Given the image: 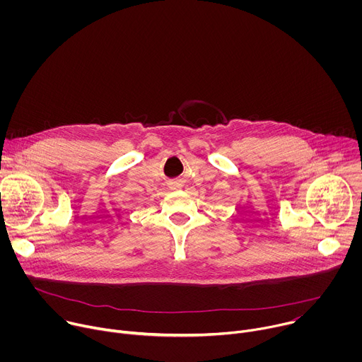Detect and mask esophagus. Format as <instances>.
Returning a JSON list of instances; mask_svg holds the SVG:
<instances>
[{"label": "esophagus", "instance_id": "esophagus-1", "mask_svg": "<svg viewBox=\"0 0 362 362\" xmlns=\"http://www.w3.org/2000/svg\"><path fill=\"white\" fill-rule=\"evenodd\" d=\"M175 187H180V183H179V182H175Z\"/></svg>", "mask_w": 362, "mask_h": 362}]
</instances>
